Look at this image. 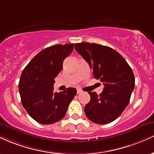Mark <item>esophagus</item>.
Instances as JSON below:
<instances>
[{
    "label": "esophagus",
    "mask_w": 154,
    "mask_h": 154,
    "mask_svg": "<svg viewBox=\"0 0 154 154\" xmlns=\"http://www.w3.org/2000/svg\"><path fill=\"white\" fill-rule=\"evenodd\" d=\"M82 90H78V89H77V94H80V93H82Z\"/></svg>",
    "instance_id": "1"
}]
</instances>
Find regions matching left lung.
Masks as SVG:
<instances>
[{"label":"left lung","mask_w":154,"mask_h":154,"mask_svg":"<svg viewBox=\"0 0 154 154\" xmlns=\"http://www.w3.org/2000/svg\"><path fill=\"white\" fill-rule=\"evenodd\" d=\"M76 51L86 60L94 77L104 85L100 95L88 92L90 101L85 112L90 120L107 124L119 117L128 105L135 87V77L125 59L112 48L88 42L75 44Z\"/></svg>","instance_id":"obj_1"}]
</instances>
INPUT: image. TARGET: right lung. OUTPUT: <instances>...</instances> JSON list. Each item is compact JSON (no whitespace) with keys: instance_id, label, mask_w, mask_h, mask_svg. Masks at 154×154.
I'll use <instances>...</instances> for the list:
<instances>
[{"instance_id":"1","label":"right lung","mask_w":154,"mask_h":154,"mask_svg":"<svg viewBox=\"0 0 154 154\" xmlns=\"http://www.w3.org/2000/svg\"><path fill=\"white\" fill-rule=\"evenodd\" d=\"M73 49V44L46 48L22 72L18 84L22 105L38 123L47 125L62 119L77 94L73 88L60 92L54 91V78L62 71L63 62Z\"/></svg>"}]
</instances>
